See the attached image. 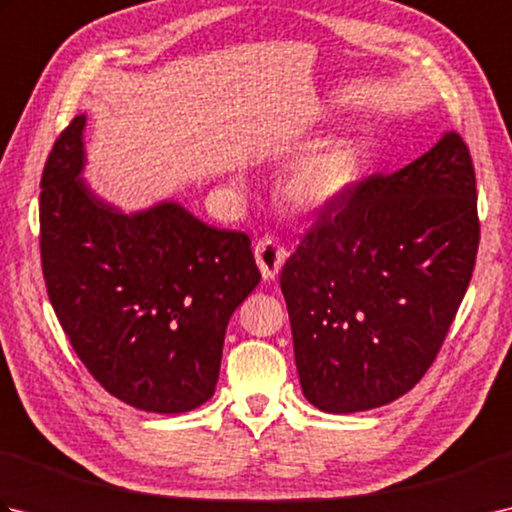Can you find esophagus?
<instances>
[{
  "instance_id": "obj_1",
  "label": "esophagus",
  "mask_w": 512,
  "mask_h": 512,
  "mask_svg": "<svg viewBox=\"0 0 512 512\" xmlns=\"http://www.w3.org/2000/svg\"><path fill=\"white\" fill-rule=\"evenodd\" d=\"M255 259L264 279L273 281L279 275L281 266L286 264L288 250L284 246H279L273 237H262L255 244Z\"/></svg>"
}]
</instances>
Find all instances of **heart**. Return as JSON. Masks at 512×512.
I'll return each mask as SVG.
<instances>
[{
	"label": "heart",
	"instance_id": "1",
	"mask_svg": "<svg viewBox=\"0 0 512 512\" xmlns=\"http://www.w3.org/2000/svg\"><path fill=\"white\" fill-rule=\"evenodd\" d=\"M356 171V151L343 140H332L292 162L279 182V198L297 213L321 211L350 189Z\"/></svg>",
	"mask_w": 512,
	"mask_h": 512
}]
</instances>
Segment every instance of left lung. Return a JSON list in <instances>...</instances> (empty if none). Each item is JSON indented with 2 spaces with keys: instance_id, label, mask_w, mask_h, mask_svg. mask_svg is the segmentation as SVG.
Returning <instances> with one entry per match:
<instances>
[{
  "instance_id": "8db88e82",
  "label": "left lung",
  "mask_w": 512,
  "mask_h": 512,
  "mask_svg": "<svg viewBox=\"0 0 512 512\" xmlns=\"http://www.w3.org/2000/svg\"><path fill=\"white\" fill-rule=\"evenodd\" d=\"M477 244L475 169L455 132L325 206L279 277L303 396L354 413L407 394L436 361Z\"/></svg>"
}]
</instances>
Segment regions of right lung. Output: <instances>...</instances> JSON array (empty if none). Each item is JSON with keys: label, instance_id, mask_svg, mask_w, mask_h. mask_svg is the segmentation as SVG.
I'll use <instances>...</instances> for the list:
<instances>
[{"label": "right lung", "instance_id": "right-lung-1", "mask_svg": "<svg viewBox=\"0 0 512 512\" xmlns=\"http://www.w3.org/2000/svg\"><path fill=\"white\" fill-rule=\"evenodd\" d=\"M85 114L41 176V266L76 356L118 400L182 413L217 385L228 319L259 284L250 239L178 202L123 213L81 178Z\"/></svg>", "mask_w": 512, "mask_h": 512}]
</instances>
